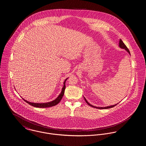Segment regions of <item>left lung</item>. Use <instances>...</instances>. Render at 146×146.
<instances>
[{"mask_svg": "<svg viewBox=\"0 0 146 146\" xmlns=\"http://www.w3.org/2000/svg\"><path fill=\"white\" fill-rule=\"evenodd\" d=\"M119 46L120 48H122V49H124L125 50H126L127 51V52H128V53L129 54H131V53H130V52H129V50H128V48L127 47V46L125 45V44L123 43V42L122 41V40H121V39H120L119 40ZM84 99H85V102H86V103L89 105V106H92L93 108H97V109H109V108H113V107H114V106H117L118 104H115V105H113V106H106V107H96V106H92V104H90L89 103H88V102L86 100V99H85V98L84 96Z\"/></svg>", "mask_w": 146, "mask_h": 146, "instance_id": "left-lung-1", "label": "left lung"}]
</instances>
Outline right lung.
I'll use <instances>...</instances> for the list:
<instances>
[{"label":"right lung","mask_w":146,"mask_h":146,"mask_svg":"<svg viewBox=\"0 0 146 146\" xmlns=\"http://www.w3.org/2000/svg\"><path fill=\"white\" fill-rule=\"evenodd\" d=\"M68 78H67L65 80V81L64 82V86L62 88V91L61 93L60 94V95L58 96V97L54 99L53 101L50 102H48V103H31L29 102L28 101H27L26 100H25L24 99H23L26 103H27L28 104L32 106H34V107H36V108H48V107H51V106H54L56 105H57V104H58V103L61 101V100L62 99L64 93H65V82L66 81Z\"/></svg>","instance_id":"right-lung-1"}]
</instances>
